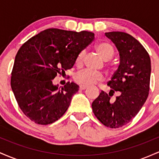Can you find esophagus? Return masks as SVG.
<instances>
[{
  "instance_id": "1",
  "label": "esophagus",
  "mask_w": 159,
  "mask_h": 159,
  "mask_svg": "<svg viewBox=\"0 0 159 159\" xmlns=\"http://www.w3.org/2000/svg\"><path fill=\"white\" fill-rule=\"evenodd\" d=\"M87 86H85V85H80V87H79V89L80 90H85V89H87Z\"/></svg>"
}]
</instances>
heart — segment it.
<instances>
[{
	"mask_svg": "<svg viewBox=\"0 0 159 159\" xmlns=\"http://www.w3.org/2000/svg\"><path fill=\"white\" fill-rule=\"evenodd\" d=\"M96 50L98 55L104 61H108L114 55V48L110 44L107 43H101L96 46ZM84 56V51H81L78 54L75 59V65L77 66H81L83 57ZM74 80L76 83L85 86H90L102 81L104 80V75L101 72H94L92 71L83 69L79 71L74 76Z\"/></svg>",
	"mask_w": 159,
	"mask_h": 159,
	"instance_id": "heart-1",
	"label": "heart"
}]
</instances>
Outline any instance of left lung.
Segmentation results:
<instances>
[{"label": "left lung", "mask_w": 159, "mask_h": 159, "mask_svg": "<svg viewBox=\"0 0 159 159\" xmlns=\"http://www.w3.org/2000/svg\"><path fill=\"white\" fill-rule=\"evenodd\" d=\"M120 54V65L104 91L93 102L95 116L105 126L117 129L126 125L138 114L149 95L151 62L148 52L135 38L124 32L105 33ZM115 92L116 99L110 97Z\"/></svg>", "instance_id": "1"}]
</instances>
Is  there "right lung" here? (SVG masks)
I'll return each mask as SVG.
<instances>
[{
    "instance_id": "1",
    "label": "right lung",
    "mask_w": 159,
    "mask_h": 159,
    "mask_svg": "<svg viewBox=\"0 0 159 159\" xmlns=\"http://www.w3.org/2000/svg\"><path fill=\"white\" fill-rule=\"evenodd\" d=\"M93 39L92 32L49 28L21 45L11 73V87L27 117L48 125L65 114L78 86L67 82L59 89L52 80L72 69L78 54Z\"/></svg>"
}]
</instances>
